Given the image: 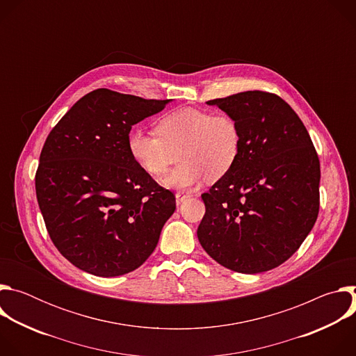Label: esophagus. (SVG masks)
Wrapping results in <instances>:
<instances>
[{
	"label": "esophagus",
	"mask_w": 356,
	"mask_h": 356,
	"mask_svg": "<svg viewBox=\"0 0 356 356\" xmlns=\"http://www.w3.org/2000/svg\"><path fill=\"white\" fill-rule=\"evenodd\" d=\"M190 197V194H184V193H176V204L177 206H180L181 204V202L184 201V200H187Z\"/></svg>",
	"instance_id": "1"
}]
</instances>
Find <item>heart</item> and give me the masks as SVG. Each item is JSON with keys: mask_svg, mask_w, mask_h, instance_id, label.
<instances>
[{"mask_svg": "<svg viewBox=\"0 0 356 356\" xmlns=\"http://www.w3.org/2000/svg\"><path fill=\"white\" fill-rule=\"evenodd\" d=\"M156 134L132 129L128 149L136 165L159 177L177 158L181 162L162 179L173 190H187L207 176L218 180L236 163L242 136L236 121L225 114L184 107L162 117Z\"/></svg>", "mask_w": 356, "mask_h": 356, "instance_id": "1", "label": "heart"}]
</instances>
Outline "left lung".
Masks as SVG:
<instances>
[{
	"label": "left lung",
	"mask_w": 356,
	"mask_h": 356,
	"mask_svg": "<svg viewBox=\"0 0 356 356\" xmlns=\"http://www.w3.org/2000/svg\"><path fill=\"white\" fill-rule=\"evenodd\" d=\"M231 115L242 136L234 168L209 193L197 236L227 269L270 270L300 248L320 209V161L312 138L279 95L245 91L207 101Z\"/></svg>",
	"instance_id": "1"
}]
</instances>
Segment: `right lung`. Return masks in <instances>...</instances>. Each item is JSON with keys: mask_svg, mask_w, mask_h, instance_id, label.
I'll return each instance as SVG.
<instances>
[{"mask_svg": "<svg viewBox=\"0 0 356 356\" xmlns=\"http://www.w3.org/2000/svg\"><path fill=\"white\" fill-rule=\"evenodd\" d=\"M170 101L98 88L46 138L35 177L38 204L55 246L76 268L121 276L155 250L176 200L132 159L128 135Z\"/></svg>", "mask_w": 356, "mask_h": 356, "instance_id": "add662e5", "label": "right lung"}]
</instances>
